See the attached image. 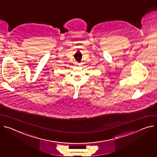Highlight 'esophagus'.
I'll return each mask as SVG.
<instances>
[{"label":"esophagus","instance_id":"esophagus-1","mask_svg":"<svg viewBox=\"0 0 157 157\" xmlns=\"http://www.w3.org/2000/svg\"><path fill=\"white\" fill-rule=\"evenodd\" d=\"M76 65H78V66H80L81 64L79 63H76Z\"/></svg>","mask_w":157,"mask_h":157}]
</instances>
